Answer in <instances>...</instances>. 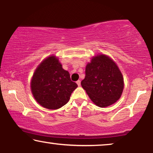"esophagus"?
I'll list each match as a JSON object with an SVG mask.
<instances>
[{
  "instance_id": "esophagus-1",
  "label": "esophagus",
  "mask_w": 153,
  "mask_h": 153,
  "mask_svg": "<svg viewBox=\"0 0 153 153\" xmlns=\"http://www.w3.org/2000/svg\"><path fill=\"white\" fill-rule=\"evenodd\" d=\"M76 83H77V85H79V86H80L81 85V81L80 80H78L76 81Z\"/></svg>"
}]
</instances>
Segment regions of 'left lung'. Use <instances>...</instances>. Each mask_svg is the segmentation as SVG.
I'll use <instances>...</instances> for the list:
<instances>
[{"mask_svg": "<svg viewBox=\"0 0 153 153\" xmlns=\"http://www.w3.org/2000/svg\"><path fill=\"white\" fill-rule=\"evenodd\" d=\"M83 88L96 105L106 107L114 104L122 95L123 77L116 64L105 55L93 58L85 68Z\"/></svg>", "mask_w": 153, "mask_h": 153, "instance_id": "left-lung-1", "label": "left lung"}]
</instances>
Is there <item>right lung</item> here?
Returning a JSON list of instances; mask_svg holds the SVG:
<instances>
[{"label":"right lung","instance_id":"right-lung-1","mask_svg":"<svg viewBox=\"0 0 153 153\" xmlns=\"http://www.w3.org/2000/svg\"><path fill=\"white\" fill-rule=\"evenodd\" d=\"M30 86L35 99L41 106L58 109L68 103L78 85L71 81L70 73L62 69L58 58L50 56L37 67Z\"/></svg>","mask_w":153,"mask_h":153}]
</instances>
